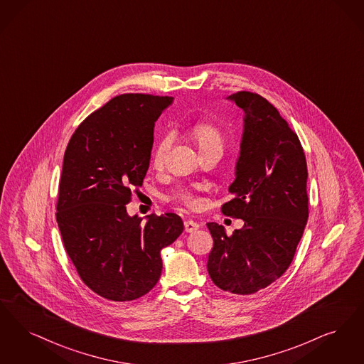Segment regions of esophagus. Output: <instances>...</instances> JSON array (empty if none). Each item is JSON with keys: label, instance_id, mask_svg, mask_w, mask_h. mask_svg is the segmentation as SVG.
<instances>
[{"label": "esophagus", "instance_id": "34e87169", "mask_svg": "<svg viewBox=\"0 0 364 364\" xmlns=\"http://www.w3.org/2000/svg\"><path fill=\"white\" fill-rule=\"evenodd\" d=\"M198 229H199V223H198V222H195V220H192V219H188V220L184 222V230H186L187 233H193V232H196Z\"/></svg>", "mask_w": 364, "mask_h": 364}]
</instances>
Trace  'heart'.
<instances>
[{"mask_svg": "<svg viewBox=\"0 0 364 364\" xmlns=\"http://www.w3.org/2000/svg\"><path fill=\"white\" fill-rule=\"evenodd\" d=\"M189 134L193 138L195 144L199 147V150L202 151V154L213 153V151L223 153V149L226 145V136L217 124H214L211 122H204V120L203 122H196L191 126ZM171 144H172L171 135L165 134L161 136L160 141L154 146L153 154H151V162L156 168H160L164 165V161H165L166 153L171 147ZM171 198H172V200H175L176 203L183 204L188 208H196L200 203L198 195L188 188L177 189L172 193Z\"/></svg>", "mask_w": 364, "mask_h": 364, "instance_id": "b5f03b06", "label": "heart"}]
</instances>
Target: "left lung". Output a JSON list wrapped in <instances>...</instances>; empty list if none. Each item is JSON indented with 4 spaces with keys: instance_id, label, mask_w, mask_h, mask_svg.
<instances>
[{
    "instance_id": "obj_1",
    "label": "left lung",
    "mask_w": 364,
    "mask_h": 364,
    "mask_svg": "<svg viewBox=\"0 0 364 364\" xmlns=\"http://www.w3.org/2000/svg\"><path fill=\"white\" fill-rule=\"evenodd\" d=\"M245 111L233 199L220 205L244 228L233 235L208 222L214 240L207 271L220 290L240 295L268 287L290 267L309 218L307 165L296 132L259 93L230 96Z\"/></svg>"
}]
</instances>
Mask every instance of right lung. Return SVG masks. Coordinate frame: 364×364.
<instances>
[{
  "instance_id": "right-lung-1",
  "label": "right lung",
  "mask_w": 364,
  "mask_h": 364,
  "mask_svg": "<svg viewBox=\"0 0 364 364\" xmlns=\"http://www.w3.org/2000/svg\"><path fill=\"white\" fill-rule=\"evenodd\" d=\"M169 96L124 93L92 112L74 131L63 157L57 222L63 247L87 287L114 302L134 301L161 277V249L183 233L173 213L129 217L142 187L154 123Z\"/></svg>"
}]
</instances>
